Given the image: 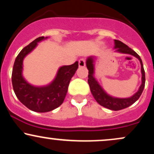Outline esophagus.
Listing matches in <instances>:
<instances>
[{"label": "esophagus", "instance_id": "34e87169", "mask_svg": "<svg viewBox=\"0 0 154 154\" xmlns=\"http://www.w3.org/2000/svg\"><path fill=\"white\" fill-rule=\"evenodd\" d=\"M79 67H84L85 66V60L84 59H81L79 60Z\"/></svg>", "mask_w": 154, "mask_h": 154}]
</instances>
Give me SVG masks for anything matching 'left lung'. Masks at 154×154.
<instances>
[{"label":"left lung","instance_id":"obj_1","mask_svg":"<svg viewBox=\"0 0 154 154\" xmlns=\"http://www.w3.org/2000/svg\"><path fill=\"white\" fill-rule=\"evenodd\" d=\"M114 48H116V52L122 53V54H130L132 56H135L137 59L140 62L141 64V73H142V84L140 86L138 91L135 93L130 98H114V97L111 96V95H108L105 91H103V88L100 87V85L97 82L96 79L93 77V74H94V57L91 56L88 57L87 61H86V66L88 69V82L89 84L90 88H91V91L93 94V97L102 106L107 108V109H111V110L114 111H119L121 109H125V108L129 107L133 104L136 100H138L141 94H142L143 91L145 87V82H146V76H145V71L143 68V65L142 60L140 57L137 53L135 52L132 49L129 48L128 45H125L122 42L119 41V40H114Z\"/></svg>","mask_w":154,"mask_h":154}]
</instances>
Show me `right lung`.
Returning a JSON list of instances; mask_svg holds the SVG:
<instances>
[{
    "instance_id": "right-lung-1",
    "label": "right lung",
    "mask_w": 154,
    "mask_h": 154,
    "mask_svg": "<svg viewBox=\"0 0 154 154\" xmlns=\"http://www.w3.org/2000/svg\"><path fill=\"white\" fill-rule=\"evenodd\" d=\"M39 37L24 47L16 58L12 71V85L16 95L26 107L36 112H48L62 104L69 84L78 68V61L59 68L56 78L48 85L36 87L29 84L22 76L23 60L38 45V43L46 39Z\"/></svg>"
}]
</instances>
